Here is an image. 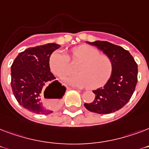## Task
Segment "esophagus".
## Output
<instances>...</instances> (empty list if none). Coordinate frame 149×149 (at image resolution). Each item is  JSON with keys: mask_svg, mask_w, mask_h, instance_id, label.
Returning <instances> with one entry per match:
<instances>
[{"mask_svg": "<svg viewBox=\"0 0 149 149\" xmlns=\"http://www.w3.org/2000/svg\"><path fill=\"white\" fill-rule=\"evenodd\" d=\"M76 89H77V90H80V91H82L81 88H76Z\"/></svg>", "mask_w": 149, "mask_h": 149, "instance_id": "1", "label": "esophagus"}]
</instances>
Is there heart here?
Segmentation results:
<instances>
[{
	"mask_svg": "<svg viewBox=\"0 0 149 149\" xmlns=\"http://www.w3.org/2000/svg\"><path fill=\"white\" fill-rule=\"evenodd\" d=\"M70 58L73 64H79L77 70L78 74L66 79V82L72 86L97 88L108 80L112 73L113 63L111 58L90 46L75 48L71 52ZM49 67L52 72L60 78L71 72L69 58L62 51L52 54Z\"/></svg>",
	"mask_w": 149,
	"mask_h": 149,
	"instance_id": "b5f03b06",
	"label": "heart"
}]
</instances>
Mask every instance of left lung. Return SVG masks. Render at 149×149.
<instances>
[{"instance_id":"1","label":"left lung","mask_w":149,"mask_h":149,"mask_svg":"<svg viewBox=\"0 0 149 149\" xmlns=\"http://www.w3.org/2000/svg\"><path fill=\"white\" fill-rule=\"evenodd\" d=\"M96 46L111 58L113 70L104 86L93 91L92 103L84 104L89 111L106 114L120 110L129 101L138 82V65L130 52L106 41L86 42Z\"/></svg>"}]
</instances>
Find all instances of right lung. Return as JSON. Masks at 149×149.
Listing matches in <instances>:
<instances>
[{
    "label": "right lung",
    "instance_id": "obj_1",
    "mask_svg": "<svg viewBox=\"0 0 149 149\" xmlns=\"http://www.w3.org/2000/svg\"><path fill=\"white\" fill-rule=\"evenodd\" d=\"M58 48L60 45L56 43L29 48L13 62L10 68L13 93L20 105L28 111L38 114L53 112L42 101L45 88V92H49L50 99L59 100L65 93L66 88L56 80L49 67L50 56Z\"/></svg>",
    "mask_w": 149,
    "mask_h": 149
}]
</instances>
